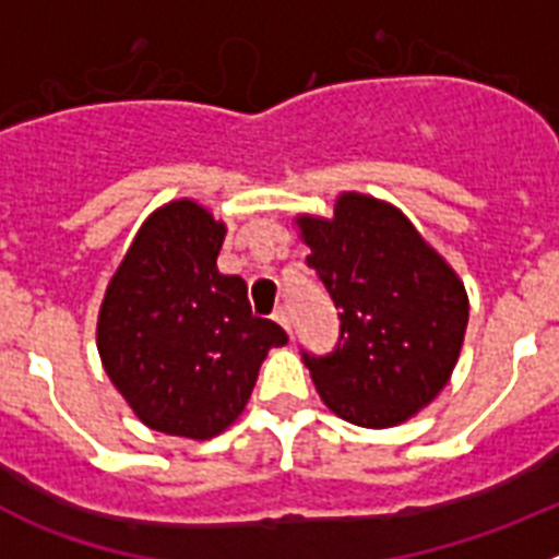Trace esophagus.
Masks as SVG:
<instances>
[{"instance_id": "esophagus-1", "label": "esophagus", "mask_w": 559, "mask_h": 559, "mask_svg": "<svg viewBox=\"0 0 559 559\" xmlns=\"http://www.w3.org/2000/svg\"><path fill=\"white\" fill-rule=\"evenodd\" d=\"M274 322H276V324H283L285 333L294 335V319H290V308H288V305H283V308H276Z\"/></svg>"}]
</instances>
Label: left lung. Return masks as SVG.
Returning a JSON list of instances; mask_svg holds the SVG:
<instances>
[{
    "label": "left lung",
    "mask_w": 559,
    "mask_h": 559,
    "mask_svg": "<svg viewBox=\"0 0 559 559\" xmlns=\"http://www.w3.org/2000/svg\"><path fill=\"white\" fill-rule=\"evenodd\" d=\"M341 319L338 344L305 364L324 406L360 428H392L451 380L464 344L467 290L394 204L341 192L333 215H296Z\"/></svg>",
    "instance_id": "1"
}]
</instances>
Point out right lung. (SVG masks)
Instances as JSON below:
<instances>
[{
  "label": "right lung",
  "instance_id": "1",
  "mask_svg": "<svg viewBox=\"0 0 559 559\" xmlns=\"http://www.w3.org/2000/svg\"><path fill=\"white\" fill-rule=\"evenodd\" d=\"M226 224L192 199L153 210L108 280L97 353L147 428L204 439L243 414L271 347L288 335L251 316L246 283L221 274Z\"/></svg>",
  "mask_w": 559,
  "mask_h": 559
}]
</instances>
